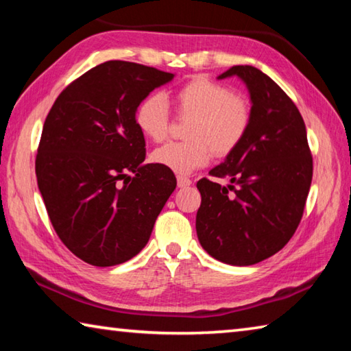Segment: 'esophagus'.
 Masks as SVG:
<instances>
[{"mask_svg":"<svg viewBox=\"0 0 351 351\" xmlns=\"http://www.w3.org/2000/svg\"><path fill=\"white\" fill-rule=\"evenodd\" d=\"M176 180H178V187H187L192 184V180H190V178L182 176V175H178Z\"/></svg>","mask_w":351,"mask_h":351,"instance_id":"esophagus-1","label":"esophagus"}]
</instances>
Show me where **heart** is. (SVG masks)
Wrapping results in <instances>:
<instances>
[{"label": "heart", "mask_w": 351, "mask_h": 351, "mask_svg": "<svg viewBox=\"0 0 351 351\" xmlns=\"http://www.w3.org/2000/svg\"><path fill=\"white\" fill-rule=\"evenodd\" d=\"M180 117L190 119L184 142H169L152 153L154 164L189 175L217 156L232 153L245 139L252 121L251 102L219 83L197 79L173 94ZM136 125L148 139L161 142L170 130L169 105L161 94H150L136 108Z\"/></svg>", "instance_id": "heart-1"}]
</instances>
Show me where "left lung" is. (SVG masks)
Listing matches in <instances>:
<instances>
[{"mask_svg":"<svg viewBox=\"0 0 351 351\" xmlns=\"http://www.w3.org/2000/svg\"><path fill=\"white\" fill-rule=\"evenodd\" d=\"M239 77L251 99L245 139L209 173L229 184L199 180L197 235L218 261L249 266L274 255L294 235L313 180V158L299 110L271 77L247 64L218 79Z\"/></svg>","mask_w":351,"mask_h":351,"instance_id":"8db88e82","label":"left lung"}]
</instances>
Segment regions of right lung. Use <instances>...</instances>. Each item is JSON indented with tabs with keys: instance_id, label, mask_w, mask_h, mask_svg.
Returning a JSON list of instances; mask_svg holds the SVG:
<instances>
[{
	"instance_id": "obj_1",
	"label": "right lung",
	"mask_w": 351,
	"mask_h": 351,
	"mask_svg": "<svg viewBox=\"0 0 351 351\" xmlns=\"http://www.w3.org/2000/svg\"><path fill=\"white\" fill-rule=\"evenodd\" d=\"M175 74L111 60L71 83L47 114L35 159L38 190L57 235L93 266L145 247L176 187L173 171L145 164L136 108Z\"/></svg>"
}]
</instances>
